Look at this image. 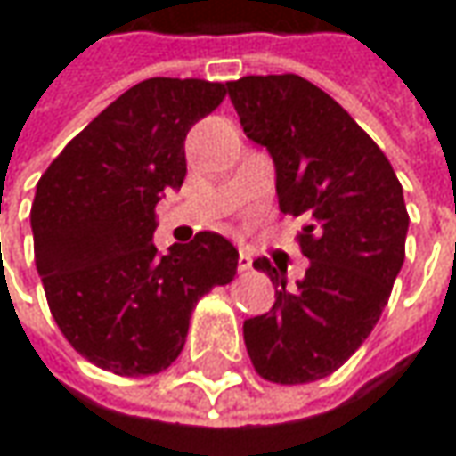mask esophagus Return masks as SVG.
<instances>
[{
	"label": "esophagus",
	"instance_id": "34e87169",
	"mask_svg": "<svg viewBox=\"0 0 456 456\" xmlns=\"http://www.w3.org/2000/svg\"><path fill=\"white\" fill-rule=\"evenodd\" d=\"M251 266H254V258H251V254H246V251H240L238 254V272H251Z\"/></svg>",
	"mask_w": 456,
	"mask_h": 456
}]
</instances>
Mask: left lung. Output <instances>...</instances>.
I'll use <instances>...</instances> for the list:
<instances>
[{"label":"left lung","instance_id":"left-lung-1","mask_svg":"<svg viewBox=\"0 0 456 456\" xmlns=\"http://www.w3.org/2000/svg\"><path fill=\"white\" fill-rule=\"evenodd\" d=\"M228 96L248 139L276 165L279 208L306 225L309 258L291 289L287 269L256 258L276 302L243 322L256 373L299 386L335 373L380 320L406 258L409 213L388 157L353 116L302 76H246Z\"/></svg>","mask_w":456,"mask_h":456}]
</instances>
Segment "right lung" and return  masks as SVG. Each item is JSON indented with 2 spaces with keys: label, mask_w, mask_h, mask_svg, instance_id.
<instances>
[{
  "label": "right lung",
  "mask_w": 456,
  "mask_h": 456,
  "mask_svg": "<svg viewBox=\"0 0 456 456\" xmlns=\"http://www.w3.org/2000/svg\"><path fill=\"white\" fill-rule=\"evenodd\" d=\"M225 94L200 78L142 80L37 183L29 223L47 306L73 350L109 373L169 368L195 305L236 276L238 251L220 233L200 231L165 256L151 243L157 202L187 175L184 136Z\"/></svg>",
  "instance_id": "1"
}]
</instances>
